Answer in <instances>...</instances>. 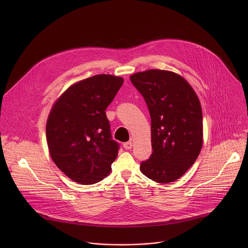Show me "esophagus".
Instances as JSON below:
<instances>
[{"label": "esophagus", "instance_id": "obj_1", "mask_svg": "<svg viewBox=\"0 0 248 248\" xmlns=\"http://www.w3.org/2000/svg\"><path fill=\"white\" fill-rule=\"evenodd\" d=\"M123 147H124L126 150H131V149H132V147H133V142H125V143L123 144Z\"/></svg>", "mask_w": 248, "mask_h": 248}]
</instances>
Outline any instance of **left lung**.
Instances as JSON below:
<instances>
[{"instance_id": "obj_1", "label": "left lung", "mask_w": 248, "mask_h": 248, "mask_svg": "<svg viewBox=\"0 0 248 248\" xmlns=\"http://www.w3.org/2000/svg\"><path fill=\"white\" fill-rule=\"evenodd\" d=\"M130 79L151 116L153 153L140 164V171L158 183L173 182L194 164L202 147L200 99L187 80L174 71L148 70Z\"/></svg>"}]
</instances>
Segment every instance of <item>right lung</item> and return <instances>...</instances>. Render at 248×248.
Listing matches in <instances>:
<instances>
[{
	"label": "right lung",
	"instance_id": "obj_1",
	"mask_svg": "<svg viewBox=\"0 0 248 248\" xmlns=\"http://www.w3.org/2000/svg\"><path fill=\"white\" fill-rule=\"evenodd\" d=\"M124 79L97 74L70 86L54 102L46 120L49 155L71 180L96 183L111 171L118 144L111 140L107 107Z\"/></svg>",
	"mask_w": 248,
	"mask_h": 248
}]
</instances>
